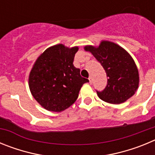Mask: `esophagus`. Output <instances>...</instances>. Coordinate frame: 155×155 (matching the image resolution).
I'll list each match as a JSON object with an SVG mask.
<instances>
[{
    "instance_id": "1",
    "label": "esophagus",
    "mask_w": 155,
    "mask_h": 155,
    "mask_svg": "<svg viewBox=\"0 0 155 155\" xmlns=\"http://www.w3.org/2000/svg\"><path fill=\"white\" fill-rule=\"evenodd\" d=\"M88 80H89V83H90V84H92V81H93L92 77H91V76H90L89 78H88Z\"/></svg>"
}]
</instances>
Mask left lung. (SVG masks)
<instances>
[{
	"label": "left lung",
	"instance_id": "obj_1",
	"mask_svg": "<svg viewBox=\"0 0 155 155\" xmlns=\"http://www.w3.org/2000/svg\"><path fill=\"white\" fill-rule=\"evenodd\" d=\"M101 64L108 77L107 85L96 91L98 96L112 104L127 101L137 90L139 74L132 57L123 48L113 42L103 41L98 48L85 46Z\"/></svg>",
	"mask_w": 155,
	"mask_h": 155
}]
</instances>
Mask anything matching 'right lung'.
<instances>
[{"mask_svg":"<svg viewBox=\"0 0 155 155\" xmlns=\"http://www.w3.org/2000/svg\"><path fill=\"white\" fill-rule=\"evenodd\" d=\"M78 47L71 49L62 44L49 48L37 59L29 75L32 96L49 111L61 112L73 105L83 84L80 69L73 62Z\"/></svg>","mask_w":155,"mask_h":155,"instance_id":"right-lung-1","label":"right lung"}]
</instances>
